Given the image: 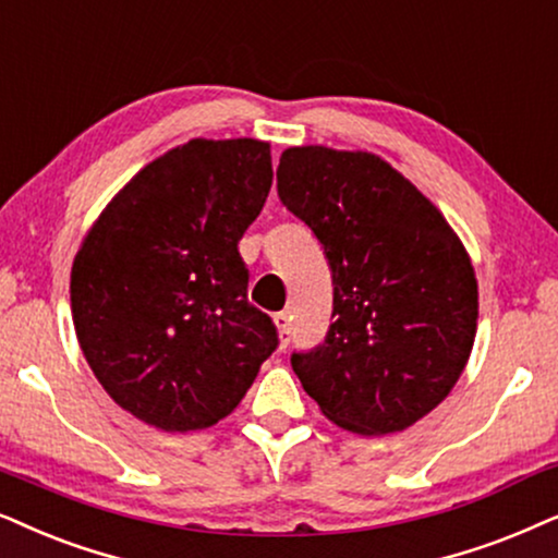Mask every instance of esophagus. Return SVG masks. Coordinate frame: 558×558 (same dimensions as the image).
I'll use <instances>...</instances> for the list:
<instances>
[{
  "mask_svg": "<svg viewBox=\"0 0 558 558\" xmlns=\"http://www.w3.org/2000/svg\"><path fill=\"white\" fill-rule=\"evenodd\" d=\"M274 323H277V328H279L281 345H287L289 343V336H292V315H289V313H277V315H274Z\"/></svg>",
  "mask_w": 558,
  "mask_h": 558,
  "instance_id": "34e87169",
  "label": "esophagus"
}]
</instances>
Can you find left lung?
<instances>
[{"label": "left lung", "mask_w": 558, "mask_h": 558, "mask_svg": "<svg viewBox=\"0 0 558 558\" xmlns=\"http://www.w3.org/2000/svg\"><path fill=\"white\" fill-rule=\"evenodd\" d=\"M279 199L332 271L325 341L292 353L323 415L361 436L410 428L451 392L476 336L469 253L428 197L379 156L287 148Z\"/></svg>", "instance_id": "obj_1"}]
</instances>
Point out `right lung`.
Listing matches in <instances>:
<instances>
[{
  "instance_id": "right-lung-1",
  "label": "right lung",
  "mask_w": 558,
  "mask_h": 558,
  "mask_svg": "<svg viewBox=\"0 0 558 558\" xmlns=\"http://www.w3.org/2000/svg\"><path fill=\"white\" fill-rule=\"evenodd\" d=\"M271 179L269 143L194 137L137 171L86 233L71 269L76 338L137 421L209 428L277 351L238 253Z\"/></svg>"
}]
</instances>
